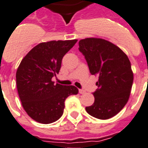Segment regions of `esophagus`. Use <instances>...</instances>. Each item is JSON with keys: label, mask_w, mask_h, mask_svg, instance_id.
I'll use <instances>...</instances> for the list:
<instances>
[{"label": "esophagus", "mask_w": 148, "mask_h": 148, "mask_svg": "<svg viewBox=\"0 0 148 148\" xmlns=\"http://www.w3.org/2000/svg\"><path fill=\"white\" fill-rule=\"evenodd\" d=\"M79 92L80 94H85V93H86V91L83 90V89H79Z\"/></svg>", "instance_id": "obj_1"}]
</instances>
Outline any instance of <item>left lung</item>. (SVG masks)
I'll return each instance as SVG.
<instances>
[{
  "label": "left lung",
  "mask_w": 148,
  "mask_h": 148,
  "mask_svg": "<svg viewBox=\"0 0 148 148\" xmlns=\"http://www.w3.org/2000/svg\"><path fill=\"white\" fill-rule=\"evenodd\" d=\"M79 46L91 74L99 76L94 103L86 107V112L96 119H111L129 99L134 79L129 59L119 47L103 39H83Z\"/></svg>",
  "instance_id": "obj_1"
}]
</instances>
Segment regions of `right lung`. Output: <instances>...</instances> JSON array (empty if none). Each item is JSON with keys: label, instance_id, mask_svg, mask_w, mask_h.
I'll list each match as a JSON object with an SVG mask.
<instances>
[{"label": "right lung", "instance_id": "obj_1", "mask_svg": "<svg viewBox=\"0 0 148 148\" xmlns=\"http://www.w3.org/2000/svg\"><path fill=\"white\" fill-rule=\"evenodd\" d=\"M77 42L53 40L36 45L21 61L16 73V88L23 108L32 119L42 124L57 121L63 114L65 100L77 95L74 86L55 84L65 54Z\"/></svg>", "mask_w": 148, "mask_h": 148}]
</instances>
